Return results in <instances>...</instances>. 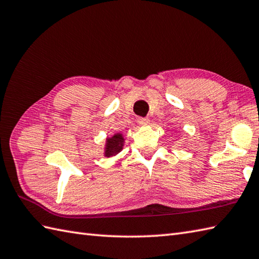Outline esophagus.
<instances>
[{
    "label": "esophagus",
    "mask_w": 259,
    "mask_h": 259,
    "mask_svg": "<svg viewBox=\"0 0 259 259\" xmlns=\"http://www.w3.org/2000/svg\"><path fill=\"white\" fill-rule=\"evenodd\" d=\"M137 122H139L140 125H147L149 123V119L147 117H139Z\"/></svg>",
    "instance_id": "esophagus-1"
}]
</instances>
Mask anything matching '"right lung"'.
Returning <instances> with one entry per match:
<instances>
[{
  "instance_id": "1",
  "label": "right lung",
  "mask_w": 259,
  "mask_h": 259,
  "mask_svg": "<svg viewBox=\"0 0 259 259\" xmlns=\"http://www.w3.org/2000/svg\"><path fill=\"white\" fill-rule=\"evenodd\" d=\"M122 143H123V137L120 134H115L112 139L107 140L106 153H105L106 156L110 157L111 155L118 153L120 149H122Z\"/></svg>"
}]
</instances>
